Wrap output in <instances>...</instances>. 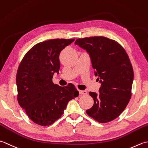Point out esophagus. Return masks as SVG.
Instances as JSON below:
<instances>
[{"mask_svg": "<svg viewBox=\"0 0 148 148\" xmlns=\"http://www.w3.org/2000/svg\"><path fill=\"white\" fill-rule=\"evenodd\" d=\"M78 92H79L80 95H86L87 94L86 91H81V90H78Z\"/></svg>", "mask_w": 148, "mask_h": 148, "instance_id": "esophagus-1", "label": "esophagus"}]
</instances>
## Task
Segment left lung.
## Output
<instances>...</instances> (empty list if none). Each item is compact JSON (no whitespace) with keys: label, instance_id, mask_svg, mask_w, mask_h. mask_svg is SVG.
Listing matches in <instances>:
<instances>
[{"label":"left lung","instance_id":"obj_1","mask_svg":"<svg viewBox=\"0 0 148 148\" xmlns=\"http://www.w3.org/2000/svg\"><path fill=\"white\" fill-rule=\"evenodd\" d=\"M75 44L89 54L101 83L99 93L89 92L94 104L86 112L99 123L112 121L123 112L132 96L134 70L128 54L118 42L103 36L79 38Z\"/></svg>","mask_w":148,"mask_h":148}]
</instances>
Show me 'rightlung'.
<instances>
[{"label": "right lung", "mask_w": 148, "mask_h": 148, "mask_svg": "<svg viewBox=\"0 0 148 148\" xmlns=\"http://www.w3.org/2000/svg\"><path fill=\"white\" fill-rule=\"evenodd\" d=\"M74 41L54 39L40 42L20 62L16 77L17 99L36 124H53L62 116L69 101L79 94L73 84L61 87L52 82L53 74L60 69V53Z\"/></svg>", "instance_id": "right-lung-1"}]
</instances>
